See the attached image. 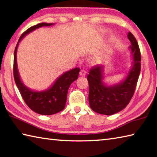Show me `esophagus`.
<instances>
[{
	"label": "esophagus",
	"mask_w": 157,
	"mask_h": 157,
	"mask_svg": "<svg viewBox=\"0 0 157 157\" xmlns=\"http://www.w3.org/2000/svg\"><path fill=\"white\" fill-rule=\"evenodd\" d=\"M86 74V71L84 70V69H82V70L80 71V72H79V75H80L81 76H84Z\"/></svg>",
	"instance_id": "obj_1"
}]
</instances>
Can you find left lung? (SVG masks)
<instances>
[{"instance_id": "8db88e82", "label": "left lung", "mask_w": 157, "mask_h": 157, "mask_svg": "<svg viewBox=\"0 0 157 157\" xmlns=\"http://www.w3.org/2000/svg\"><path fill=\"white\" fill-rule=\"evenodd\" d=\"M131 42L132 66L126 78L119 83L107 85L103 82L104 66L96 65L90 69L87 79L89 85V102L95 112L112 115L123 110L129 104L134 94L140 72V52L139 44L134 35L127 34Z\"/></svg>"}]
</instances>
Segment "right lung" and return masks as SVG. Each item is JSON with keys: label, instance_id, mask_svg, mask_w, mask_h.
Here are the masks:
<instances>
[{"label": "right lung", "instance_id": "right-lung-1", "mask_svg": "<svg viewBox=\"0 0 157 157\" xmlns=\"http://www.w3.org/2000/svg\"><path fill=\"white\" fill-rule=\"evenodd\" d=\"M54 23H41L32 26L20 36L14 54V78L21 95L29 107L41 115H52L62 111L65 107L68 90L70 85L78 78L80 69L75 68L66 71L58 78L49 89L41 91L31 90L23 83L18 71L17 52L19 42L25 35L43 26H50Z\"/></svg>", "mask_w": 157, "mask_h": 157}]
</instances>
